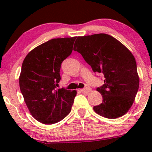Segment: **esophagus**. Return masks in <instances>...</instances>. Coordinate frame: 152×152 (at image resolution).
<instances>
[{
  "label": "esophagus",
  "mask_w": 152,
  "mask_h": 152,
  "mask_svg": "<svg viewBox=\"0 0 152 152\" xmlns=\"http://www.w3.org/2000/svg\"><path fill=\"white\" fill-rule=\"evenodd\" d=\"M91 88H88H88H84L82 89V90H81V92L84 93V94H88V93L91 92Z\"/></svg>",
  "instance_id": "34e87169"
}]
</instances>
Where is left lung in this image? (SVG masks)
Returning a JSON list of instances; mask_svg holds the SVG:
<instances>
[{"mask_svg": "<svg viewBox=\"0 0 152 152\" xmlns=\"http://www.w3.org/2000/svg\"><path fill=\"white\" fill-rule=\"evenodd\" d=\"M73 50L80 53L95 73H103L104 84L97 87L102 102L93 110L115 119L124 115L134 103L139 87L136 59L114 37L107 34L78 37Z\"/></svg>", "mask_w": 152, "mask_h": 152, "instance_id": "1", "label": "left lung"}]
</instances>
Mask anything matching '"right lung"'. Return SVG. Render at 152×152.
I'll return each instance as SVG.
<instances>
[{"label": "right lung", "instance_id": "1", "mask_svg": "<svg viewBox=\"0 0 152 152\" xmlns=\"http://www.w3.org/2000/svg\"><path fill=\"white\" fill-rule=\"evenodd\" d=\"M77 37L53 39L30 51L23 60L19 86L32 115L43 124H55L71 111L75 91L57 88L61 63L72 53Z\"/></svg>", "mask_w": 152, "mask_h": 152}]
</instances>
